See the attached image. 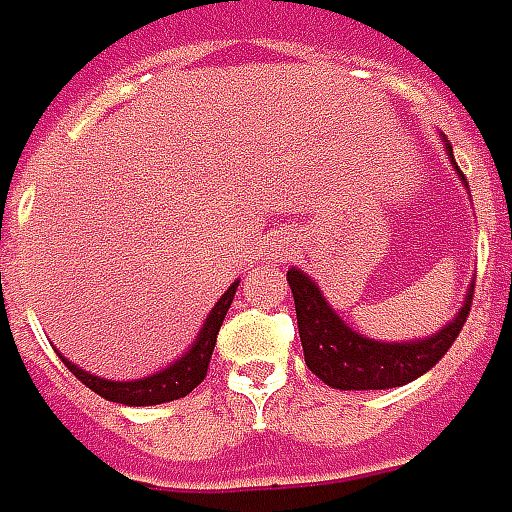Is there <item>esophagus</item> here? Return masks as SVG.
<instances>
[{
	"label": "esophagus",
	"mask_w": 512,
	"mask_h": 512,
	"mask_svg": "<svg viewBox=\"0 0 512 512\" xmlns=\"http://www.w3.org/2000/svg\"><path fill=\"white\" fill-rule=\"evenodd\" d=\"M278 250H281V256H284V250H289V239H284V242H278Z\"/></svg>",
	"instance_id": "34e87169"
}]
</instances>
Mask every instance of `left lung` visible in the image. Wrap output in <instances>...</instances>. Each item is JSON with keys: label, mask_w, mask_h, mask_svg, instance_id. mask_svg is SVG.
<instances>
[{"label": "left lung", "mask_w": 512, "mask_h": 512, "mask_svg": "<svg viewBox=\"0 0 512 512\" xmlns=\"http://www.w3.org/2000/svg\"><path fill=\"white\" fill-rule=\"evenodd\" d=\"M444 148H447L452 168L458 170L463 187H469L466 176L460 173L458 162H455L447 137H444ZM286 281L295 295L297 331H300V342H303L306 366L322 383L342 391L397 389V386L422 378L458 339L460 328L469 317L471 295H474V284H471L455 320H449L441 331L430 333L424 339H411V342H378V339H369L364 333L353 331L333 311L317 281H311V275L297 267H289Z\"/></svg>", "instance_id": "left-lung-1"}]
</instances>
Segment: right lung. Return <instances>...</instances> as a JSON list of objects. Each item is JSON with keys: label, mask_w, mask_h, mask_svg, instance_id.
<instances>
[{"label": "right lung", "mask_w": 512, "mask_h": 512, "mask_svg": "<svg viewBox=\"0 0 512 512\" xmlns=\"http://www.w3.org/2000/svg\"><path fill=\"white\" fill-rule=\"evenodd\" d=\"M239 281L228 286L223 297L217 300L215 308L206 314L201 331L195 336V342L187 347V353H181V358H176L173 364H168L165 369H159L148 378L137 380H107L101 375H90L82 366H76L74 361H68L63 353V364L74 372L76 378L82 380L88 389H93L99 397L110 402H121V405H162V402H173L179 397H187L201 380L206 378V369H209V358H212V350H215L217 331L226 320V311L234 300V292H237Z\"/></svg>", "instance_id": "add662e5"}]
</instances>
